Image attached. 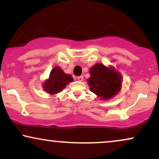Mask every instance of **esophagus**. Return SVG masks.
Wrapping results in <instances>:
<instances>
[{"mask_svg": "<svg viewBox=\"0 0 159 159\" xmlns=\"http://www.w3.org/2000/svg\"><path fill=\"white\" fill-rule=\"evenodd\" d=\"M83 79H84L83 76H78V80L79 81H83Z\"/></svg>", "mask_w": 159, "mask_h": 159, "instance_id": "34e87169", "label": "esophagus"}]
</instances>
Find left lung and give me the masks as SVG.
Segmentation results:
<instances>
[{"label":"left lung","instance_id":"left-lung-1","mask_svg":"<svg viewBox=\"0 0 159 159\" xmlns=\"http://www.w3.org/2000/svg\"><path fill=\"white\" fill-rule=\"evenodd\" d=\"M90 77L87 80L91 92L107 100L114 97L120 90L122 76L113 67H107L97 63L90 69Z\"/></svg>","mask_w":159,"mask_h":159}]
</instances>
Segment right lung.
<instances>
[{
    "mask_svg": "<svg viewBox=\"0 0 159 159\" xmlns=\"http://www.w3.org/2000/svg\"><path fill=\"white\" fill-rule=\"evenodd\" d=\"M72 81L73 78L70 75L64 73L59 66H56L51 71L48 79L44 82L43 87L45 92L54 95L61 92Z\"/></svg>",
    "mask_w": 159,
    "mask_h": 159,
    "instance_id": "add662e5",
    "label": "right lung"
}]
</instances>
